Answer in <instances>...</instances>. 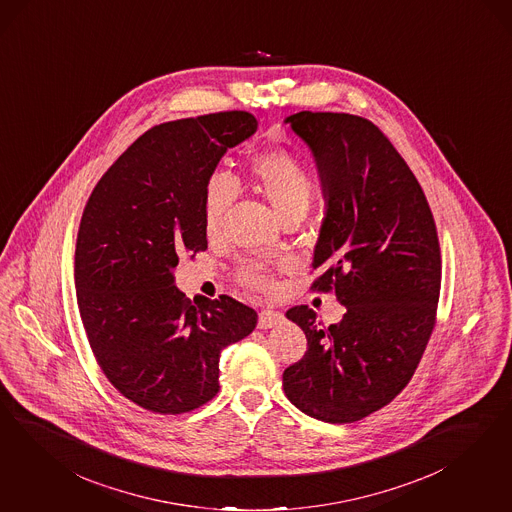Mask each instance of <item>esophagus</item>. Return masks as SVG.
<instances>
[{"label":"esophagus","mask_w":512,"mask_h":512,"mask_svg":"<svg viewBox=\"0 0 512 512\" xmlns=\"http://www.w3.org/2000/svg\"><path fill=\"white\" fill-rule=\"evenodd\" d=\"M282 320H284V316H282L279 311H262L260 313V320H258V328H262V330H269V328H275V326H279L282 324Z\"/></svg>","instance_id":"34e87169"}]
</instances>
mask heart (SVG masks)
I'll return each instance as SVG.
<instances>
[{"label":"heart","mask_w":512,"mask_h":512,"mask_svg":"<svg viewBox=\"0 0 512 512\" xmlns=\"http://www.w3.org/2000/svg\"><path fill=\"white\" fill-rule=\"evenodd\" d=\"M248 179L252 190L271 205L281 222L288 218L307 215L313 199V181L305 167L284 150H267L256 154L248 165ZM237 196L235 184L228 175H213L203 194V228L209 237H216L226 222ZM243 282L258 288H269V277L260 267H248Z\"/></svg>","instance_id":"obj_1"}]
</instances>
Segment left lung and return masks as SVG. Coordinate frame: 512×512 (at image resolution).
Wrapping results in <instances>:
<instances>
[{
    "instance_id": "1",
    "label": "left lung",
    "mask_w": 512,
    "mask_h": 512,
    "mask_svg": "<svg viewBox=\"0 0 512 512\" xmlns=\"http://www.w3.org/2000/svg\"><path fill=\"white\" fill-rule=\"evenodd\" d=\"M284 124L311 150L324 198L314 290L335 288L347 311L328 328L307 305L286 313L307 352L282 386L301 413L356 422L407 386L426 350L441 288L437 230L413 171L373 122L301 111Z\"/></svg>"
}]
</instances>
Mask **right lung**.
<instances>
[{
  "label": "right lung",
  "instance_id": "add662e5",
  "mask_svg": "<svg viewBox=\"0 0 512 512\" xmlns=\"http://www.w3.org/2000/svg\"><path fill=\"white\" fill-rule=\"evenodd\" d=\"M256 128L243 111L154 126L84 207L75 288L86 337L116 390L152 413H188L213 399L220 350L256 328V311L233 297L192 305L175 284L181 252L207 248V182Z\"/></svg>",
  "mask_w": 512,
  "mask_h": 512
}]
</instances>
